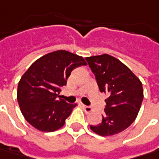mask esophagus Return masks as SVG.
<instances>
[{
  "label": "esophagus",
  "instance_id": "34e87169",
  "mask_svg": "<svg viewBox=\"0 0 159 159\" xmlns=\"http://www.w3.org/2000/svg\"><path fill=\"white\" fill-rule=\"evenodd\" d=\"M82 107H83V108L84 109V111H85L86 113L91 112L92 109H93V107H91V106H86V105H84V104H82Z\"/></svg>",
  "mask_w": 159,
  "mask_h": 159
}]
</instances>
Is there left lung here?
Masks as SVG:
<instances>
[{"instance_id":"obj_1","label":"left lung","mask_w":159,"mask_h":159,"mask_svg":"<svg viewBox=\"0 0 159 159\" xmlns=\"http://www.w3.org/2000/svg\"><path fill=\"white\" fill-rule=\"evenodd\" d=\"M100 93L107 94L102 121L91 125L97 134L109 136L129 127L135 120L143 100L140 79L120 60L103 54L86 58Z\"/></svg>"}]
</instances>
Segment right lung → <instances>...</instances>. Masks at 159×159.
<instances>
[{"label":"right lung","mask_w":159,"mask_h":159,"mask_svg":"<svg viewBox=\"0 0 159 159\" xmlns=\"http://www.w3.org/2000/svg\"><path fill=\"white\" fill-rule=\"evenodd\" d=\"M86 65L83 57L63 50L34 61L17 86V102L25 120L43 132L62 127L75 104L67 103L59 93L73 70Z\"/></svg>","instance_id":"add662e5"}]
</instances>
